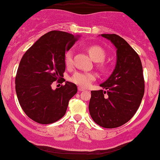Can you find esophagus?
Returning a JSON list of instances; mask_svg holds the SVG:
<instances>
[{
    "mask_svg": "<svg viewBox=\"0 0 160 160\" xmlns=\"http://www.w3.org/2000/svg\"><path fill=\"white\" fill-rule=\"evenodd\" d=\"M78 91H79V92H84V91H85V89L83 88L82 87H78Z\"/></svg>",
    "mask_w": 160,
    "mask_h": 160,
    "instance_id": "obj_1",
    "label": "esophagus"
}]
</instances>
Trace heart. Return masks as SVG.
I'll use <instances>...</instances> for the list:
<instances>
[{"label": "heart", "mask_w": 160, "mask_h": 160, "mask_svg": "<svg viewBox=\"0 0 160 160\" xmlns=\"http://www.w3.org/2000/svg\"><path fill=\"white\" fill-rule=\"evenodd\" d=\"M92 59L94 62H101L105 58V52L99 46H92L88 49ZM73 52L72 50L67 51L65 54V64L66 66H71L72 65ZM103 68L102 66H100ZM95 79V75L91 72H76L71 77V81L73 83L79 85L80 87L86 88L91 84L92 81Z\"/></svg>", "instance_id": "b5f03b06"}]
</instances>
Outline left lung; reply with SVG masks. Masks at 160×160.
I'll return each instance as SVG.
<instances>
[{
	"label": "left lung",
	"mask_w": 160,
	"mask_h": 160,
	"mask_svg": "<svg viewBox=\"0 0 160 160\" xmlns=\"http://www.w3.org/2000/svg\"><path fill=\"white\" fill-rule=\"evenodd\" d=\"M117 49V62L111 76L92 91L89 112L93 121L104 128L121 127L133 118L144 94L141 61L136 51L116 34H101Z\"/></svg>",
	"instance_id": "8db88e82"
}]
</instances>
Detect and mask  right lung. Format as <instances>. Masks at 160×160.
<instances>
[{
  "mask_svg": "<svg viewBox=\"0 0 160 160\" xmlns=\"http://www.w3.org/2000/svg\"><path fill=\"white\" fill-rule=\"evenodd\" d=\"M78 37L68 32L52 30L39 38L24 53L19 64L15 88L25 114L32 121L49 124L61 119L68 101L77 93L70 82L53 90L52 84L66 81L65 53Z\"/></svg>",
  "mask_w": 160,
  "mask_h": 160,
  "instance_id": "add662e5",
  "label": "right lung"
}]
</instances>
